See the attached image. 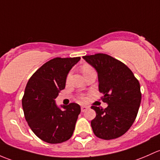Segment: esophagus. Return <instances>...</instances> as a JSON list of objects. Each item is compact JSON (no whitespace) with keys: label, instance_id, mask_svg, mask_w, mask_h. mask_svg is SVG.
<instances>
[{"label":"esophagus","instance_id":"1","mask_svg":"<svg viewBox=\"0 0 160 160\" xmlns=\"http://www.w3.org/2000/svg\"><path fill=\"white\" fill-rule=\"evenodd\" d=\"M88 108V106H85V105H82V106H81V111H82V112H84L86 111Z\"/></svg>","mask_w":160,"mask_h":160}]
</instances>
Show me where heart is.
Segmentation results:
<instances>
[{"mask_svg": "<svg viewBox=\"0 0 160 160\" xmlns=\"http://www.w3.org/2000/svg\"><path fill=\"white\" fill-rule=\"evenodd\" d=\"M92 68L91 66H90V65H84L83 66H82V72H85V71H88V70H90V69H92ZM81 99L82 100H85V98H84V97H82V98H81Z\"/></svg>", "mask_w": 160, "mask_h": 160, "instance_id": "obj_1", "label": "heart"}]
</instances>
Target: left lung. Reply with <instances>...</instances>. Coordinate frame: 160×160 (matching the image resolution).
Listing matches in <instances>:
<instances>
[{
  "instance_id": "obj_1",
  "label": "left lung",
  "mask_w": 160,
  "mask_h": 160,
  "mask_svg": "<svg viewBox=\"0 0 160 160\" xmlns=\"http://www.w3.org/2000/svg\"><path fill=\"white\" fill-rule=\"evenodd\" d=\"M83 58L98 72V90L103 94L101 99L108 104L105 108L92 106L96 112L91 122L94 134L105 140L120 137L137 116L142 98L139 81L124 63L106 54Z\"/></svg>"
}]
</instances>
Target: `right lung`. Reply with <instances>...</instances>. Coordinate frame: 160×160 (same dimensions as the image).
<instances>
[{
	"instance_id": "1",
	"label": "right lung",
	"mask_w": 160,
	"mask_h": 160,
	"mask_svg": "<svg viewBox=\"0 0 160 160\" xmlns=\"http://www.w3.org/2000/svg\"><path fill=\"white\" fill-rule=\"evenodd\" d=\"M80 58H55L38 69L26 85L22 98L24 117L33 132L46 142H63L73 134L80 105L72 102L61 109L55 99L65 88L69 71Z\"/></svg>"
}]
</instances>
